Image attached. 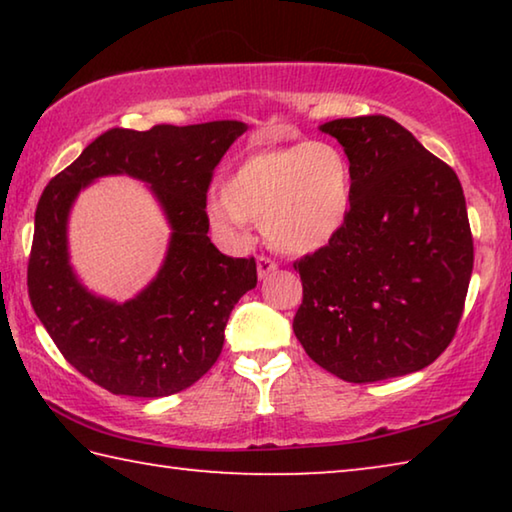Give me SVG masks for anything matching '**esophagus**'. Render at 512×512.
<instances>
[{"label": "esophagus", "mask_w": 512, "mask_h": 512, "mask_svg": "<svg viewBox=\"0 0 512 512\" xmlns=\"http://www.w3.org/2000/svg\"><path fill=\"white\" fill-rule=\"evenodd\" d=\"M275 271H277L275 259L266 257V255H259L257 257V275H259V280H264V277H268V275L275 273Z\"/></svg>", "instance_id": "34e87169"}]
</instances>
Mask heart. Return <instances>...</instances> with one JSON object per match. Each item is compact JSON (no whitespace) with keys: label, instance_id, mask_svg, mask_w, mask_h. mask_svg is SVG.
I'll return each instance as SVG.
<instances>
[{"label":"heart","instance_id":"b5f03b06","mask_svg":"<svg viewBox=\"0 0 512 512\" xmlns=\"http://www.w3.org/2000/svg\"><path fill=\"white\" fill-rule=\"evenodd\" d=\"M350 205L345 153L329 142H305L246 155L212 196L207 214L225 235L259 223L275 248L305 255L339 235Z\"/></svg>","mask_w":512,"mask_h":512}]
</instances>
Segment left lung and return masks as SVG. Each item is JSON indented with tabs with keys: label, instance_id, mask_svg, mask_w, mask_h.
I'll list each match as a JSON object with an SVG mask.
<instances>
[{
	"label": "left lung",
	"instance_id": "1",
	"mask_svg": "<svg viewBox=\"0 0 512 512\" xmlns=\"http://www.w3.org/2000/svg\"><path fill=\"white\" fill-rule=\"evenodd\" d=\"M352 169L348 221L293 268V318L320 368L370 384L427 368L452 343L474 264L461 180L384 115L334 119Z\"/></svg>",
	"mask_w": 512,
	"mask_h": 512
}]
</instances>
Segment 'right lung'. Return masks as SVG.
Listing matches in <instances>:
<instances>
[{
    "instance_id": "1",
    "label": "right lung",
    "mask_w": 512,
    "mask_h": 512,
    "mask_svg": "<svg viewBox=\"0 0 512 512\" xmlns=\"http://www.w3.org/2000/svg\"><path fill=\"white\" fill-rule=\"evenodd\" d=\"M244 131L230 119L110 128L42 192L27 271L31 305L67 363L106 391L167 397L219 359L225 323L255 289L257 264L219 253L207 237L205 207L216 164ZM110 172L149 182L174 230L159 277L124 306L85 292L66 262L68 207L85 184Z\"/></svg>"
}]
</instances>
